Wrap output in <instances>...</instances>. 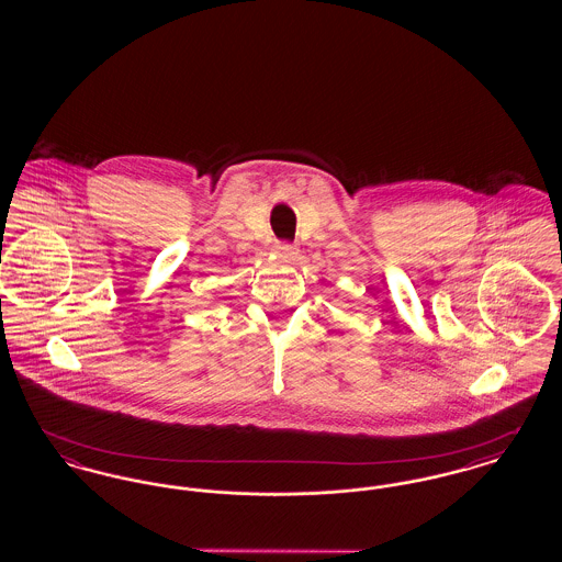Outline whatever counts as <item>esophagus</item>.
Wrapping results in <instances>:
<instances>
[{"label":"esophagus","mask_w":562,"mask_h":562,"mask_svg":"<svg viewBox=\"0 0 562 562\" xmlns=\"http://www.w3.org/2000/svg\"><path fill=\"white\" fill-rule=\"evenodd\" d=\"M276 255H278L280 259H291V257H294L293 244H286V241L276 244Z\"/></svg>","instance_id":"esophagus-1"}]
</instances>
